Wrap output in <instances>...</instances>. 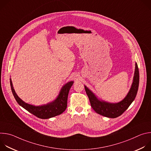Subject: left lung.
Returning a JSON list of instances; mask_svg holds the SVG:
<instances>
[{
  "instance_id": "1",
  "label": "left lung",
  "mask_w": 151,
  "mask_h": 151,
  "mask_svg": "<svg viewBox=\"0 0 151 151\" xmlns=\"http://www.w3.org/2000/svg\"><path fill=\"white\" fill-rule=\"evenodd\" d=\"M139 83V72L137 64L136 63L134 75L131 88L126 97L120 102L113 103L100 100L96 95L85 85V90L94 111L106 117L115 118L121 115L130 106L137 95Z\"/></svg>"
}]
</instances>
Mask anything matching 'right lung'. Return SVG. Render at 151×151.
I'll list each match as a JSON object with an SVG mask.
<instances>
[{
	"label": "right lung",
	"mask_w": 151,
	"mask_h": 151,
	"mask_svg": "<svg viewBox=\"0 0 151 151\" xmlns=\"http://www.w3.org/2000/svg\"><path fill=\"white\" fill-rule=\"evenodd\" d=\"M10 84L14 97L21 106L39 118L48 119L61 114L66 110L69 92L73 84V81H70L63 86L57 99L47 104L37 106L25 103L17 96L14 89L11 79Z\"/></svg>",
	"instance_id": "obj_1"
}]
</instances>
